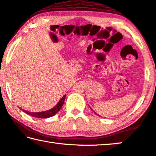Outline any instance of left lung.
Returning a JSON list of instances; mask_svg holds the SVG:
<instances>
[{
	"label": "left lung",
	"instance_id": "8db88e82",
	"mask_svg": "<svg viewBox=\"0 0 156 156\" xmlns=\"http://www.w3.org/2000/svg\"><path fill=\"white\" fill-rule=\"evenodd\" d=\"M95 113H96V112H95ZM96 115H97V114H96Z\"/></svg>",
	"mask_w": 156,
	"mask_h": 156
}]
</instances>
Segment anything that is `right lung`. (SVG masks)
Segmentation results:
<instances>
[{
	"label": "right lung",
	"instance_id": "right-lung-1",
	"mask_svg": "<svg viewBox=\"0 0 156 156\" xmlns=\"http://www.w3.org/2000/svg\"><path fill=\"white\" fill-rule=\"evenodd\" d=\"M65 97H66V95L64 96L63 97L61 98L60 101H59V103L55 106V107L49 110L44 111V112H28V111L23 110V111L26 114H28V115L32 116V117H34L36 118L42 119V118H48V117H53V116L55 115V114L61 109V108L62 107L64 102H65Z\"/></svg>",
	"mask_w": 156,
	"mask_h": 156
}]
</instances>
